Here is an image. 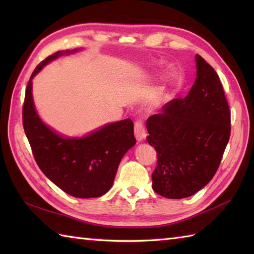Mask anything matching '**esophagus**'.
<instances>
[{
	"label": "esophagus",
	"instance_id": "obj_1",
	"mask_svg": "<svg viewBox=\"0 0 254 254\" xmlns=\"http://www.w3.org/2000/svg\"><path fill=\"white\" fill-rule=\"evenodd\" d=\"M134 135H135L138 142L143 141V139L146 137V132H145V127L142 121L137 120L134 123Z\"/></svg>",
	"mask_w": 254,
	"mask_h": 254
}]
</instances>
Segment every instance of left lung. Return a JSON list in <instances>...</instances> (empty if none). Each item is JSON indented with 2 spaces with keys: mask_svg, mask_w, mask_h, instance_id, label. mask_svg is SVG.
I'll list each match as a JSON object with an SVG mask.
<instances>
[{
  "mask_svg": "<svg viewBox=\"0 0 254 254\" xmlns=\"http://www.w3.org/2000/svg\"><path fill=\"white\" fill-rule=\"evenodd\" d=\"M196 78L146 121L147 142L157 152L153 189L167 198L201 190L216 174L230 137V110L217 73L196 55Z\"/></svg>",
  "mask_w": 254,
  "mask_h": 254,
  "instance_id": "obj_1",
  "label": "left lung"
}]
</instances>
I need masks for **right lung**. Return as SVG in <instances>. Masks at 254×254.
<instances>
[{
	"label": "right lung",
	"mask_w": 254,
	"mask_h": 254,
	"mask_svg": "<svg viewBox=\"0 0 254 254\" xmlns=\"http://www.w3.org/2000/svg\"><path fill=\"white\" fill-rule=\"evenodd\" d=\"M63 53H53L32 72L23 106L24 130L36 163L46 177L72 196L98 197L109 191L122 157L136 143L133 122L126 119L107 124L80 138L63 137L47 127L35 109L31 79Z\"/></svg>",
	"instance_id": "obj_1"
}]
</instances>
